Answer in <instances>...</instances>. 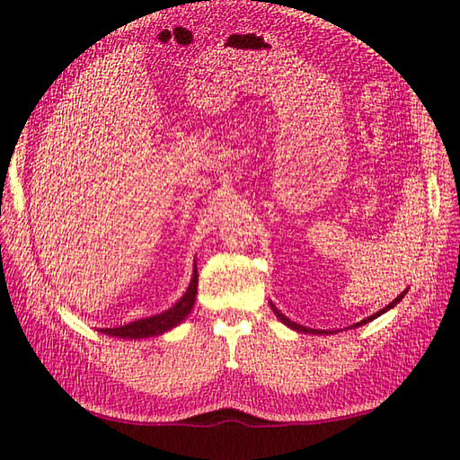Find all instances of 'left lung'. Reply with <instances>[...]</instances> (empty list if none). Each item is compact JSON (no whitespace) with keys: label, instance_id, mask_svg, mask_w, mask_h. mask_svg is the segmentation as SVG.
I'll return each instance as SVG.
<instances>
[{"label":"left lung","instance_id":"8db88e82","mask_svg":"<svg viewBox=\"0 0 460 460\" xmlns=\"http://www.w3.org/2000/svg\"><path fill=\"white\" fill-rule=\"evenodd\" d=\"M405 294H407V289L405 291H402V294L401 296H397V299H394L392 303H389L387 305V307L385 309H382V311H378V313H376V314H372V316H368V318H365V320H360V323H357L353 328H358V326H363V324H367V323H370V320H374L376 316H380L382 313H385L387 309H392V307H395V305L402 299V297H405ZM272 311L276 313V316L278 318H280L282 320V323L286 324V326H289V328H294V330H297V332H305V333H326L324 330H313V328H307V326H301V324H296V323H291V320L288 318V316H284L280 311H278L276 307H274V305H272Z\"/></svg>","mask_w":460,"mask_h":460}]
</instances>
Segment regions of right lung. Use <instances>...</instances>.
I'll return each mask as SVG.
<instances>
[{
	"label": "right lung",
	"mask_w": 460,
	"mask_h": 460,
	"mask_svg": "<svg viewBox=\"0 0 460 460\" xmlns=\"http://www.w3.org/2000/svg\"><path fill=\"white\" fill-rule=\"evenodd\" d=\"M196 294H198V269H193V278L190 282V288L186 289V294L174 305V307H171L169 311H164L161 314H155V316L134 320V323L119 326V328H103L102 332L109 333V336L128 338V340L159 336V333L178 326L191 313L193 303H196Z\"/></svg>",
	"instance_id": "1"
}]
</instances>
